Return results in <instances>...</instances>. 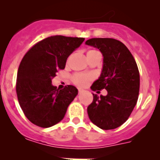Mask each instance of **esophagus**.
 <instances>
[{"mask_svg": "<svg viewBox=\"0 0 160 160\" xmlns=\"http://www.w3.org/2000/svg\"><path fill=\"white\" fill-rule=\"evenodd\" d=\"M83 92V90H81V89H79L78 90V94H81V93Z\"/></svg>", "mask_w": 160, "mask_h": 160, "instance_id": "obj_1", "label": "esophagus"}]
</instances>
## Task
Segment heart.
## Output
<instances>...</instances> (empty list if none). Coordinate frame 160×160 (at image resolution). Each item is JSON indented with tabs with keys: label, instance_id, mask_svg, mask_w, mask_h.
<instances>
[{
	"label": "heart",
	"instance_id": "1",
	"mask_svg": "<svg viewBox=\"0 0 160 160\" xmlns=\"http://www.w3.org/2000/svg\"><path fill=\"white\" fill-rule=\"evenodd\" d=\"M91 53H99V52L97 51V50H94V49H91V50H89L87 52V54H91ZM92 78V75L81 73H74V74H73V76L71 78L72 82L75 85L81 87H86L87 83H88V82L90 81Z\"/></svg>",
	"mask_w": 160,
	"mask_h": 160
}]
</instances>
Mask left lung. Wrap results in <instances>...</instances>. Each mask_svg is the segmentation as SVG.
<instances>
[{"label":"left lung","mask_w":160,"mask_h":160,"mask_svg":"<svg viewBox=\"0 0 160 160\" xmlns=\"http://www.w3.org/2000/svg\"><path fill=\"white\" fill-rule=\"evenodd\" d=\"M86 44L103 55L102 71L91 89L107 90L106 96L93 94L89 118L101 129H115L128 119L138 101L140 78L136 62L128 47L114 38H91Z\"/></svg>","instance_id":"left-lung-1"}]
</instances>
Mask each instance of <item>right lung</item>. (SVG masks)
<instances>
[{
  "instance_id": "right-lung-1",
  "label": "right lung",
  "mask_w": 160,
  "mask_h": 160,
  "mask_svg": "<svg viewBox=\"0 0 160 160\" xmlns=\"http://www.w3.org/2000/svg\"><path fill=\"white\" fill-rule=\"evenodd\" d=\"M84 40L49 37L35 44L22 58L17 76V95L24 114L34 125L50 128L64 118L78 90L71 85L58 90L52 85V79L59 70H64L67 58Z\"/></svg>"
}]
</instances>
